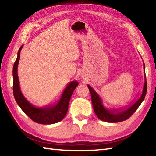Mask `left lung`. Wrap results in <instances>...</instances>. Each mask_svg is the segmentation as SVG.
<instances>
[{"instance_id":"1","label":"left lung","mask_w":156,"mask_h":156,"mask_svg":"<svg viewBox=\"0 0 156 156\" xmlns=\"http://www.w3.org/2000/svg\"><path fill=\"white\" fill-rule=\"evenodd\" d=\"M144 66V83L143 89L141 96H140L136 101L131 105H129L126 108H123L122 109H108L106 107H104L103 103L99 95L98 94L96 91L91 87L90 85L88 86V88L90 91L91 96V102L93 105V107L94 112L96 113L97 117L100 120L107 122H119L122 121L127 120L133 113L136 112L137 109L139 107L140 105L143 101L144 97L146 96L147 93V80H146V76H145V65L143 62Z\"/></svg>"}]
</instances>
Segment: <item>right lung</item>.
Instances as JSON below:
<instances>
[{
	"label": "right lung",
	"instance_id": "add662e5",
	"mask_svg": "<svg viewBox=\"0 0 156 156\" xmlns=\"http://www.w3.org/2000/svg\"><path fill=\"white\" fill-rule=\"evenodd\" d=\"M23 47V45L21 46L18 50L17 58L13 67V92L16 101L23 112L34 122L42 125H51L58 122L67 114L71 96L76 87L78 85V82L76 80L70 82L65 88L57 102L45 107H35L25 98L20 88L18 76V65L20 60V51Z\"/></svg>",
	"mask_w": 156,
	"mask_h": 156
}]
</instances>
